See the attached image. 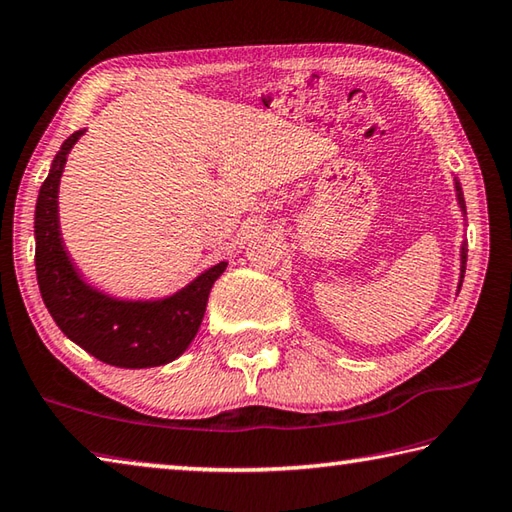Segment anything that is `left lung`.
I'll use <instances>...</instances> for the list:
<instances>
[{
  "label": "left lung",
  "instance_id": "1",
  "mask_svg": "<svg viewBox=\"0 0 512 512\" xmlns=\"http://www.w3.org/2000/svg\"><path fill=\"white\" fill-rule=\"evenodd\" d=\"M454 188H456V202H459L461 211H463V220H465V200H463V188L461 182L454 177ZM465 263H468V245H465V240L461 242V274H459V290L463 285V276H465Z\"/></svg>",
  "mask_w": 512,
  "mask_h": 512
}]
</instances>
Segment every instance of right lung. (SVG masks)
<instances>
[{"instance_id": "add662e5", "label": "right lung", "mask_w": 512, "mask_h": 512, "mask_svg": "<svg viewBox=\"0 0 512 512\" xmlns=\"http://www.w3.org/2000/svg\"><path fill=\"white\" fill-rule=\"evenodd\" d=\"M87 130L62 143L35 202V274L44 306L83 351L119 369H150L177 360L200 330L213 283L227 261L206 267L184 288L159 299H121L103 292L71 261L60 231V177L71 148Z\"/></svg>"}]
</instances>
